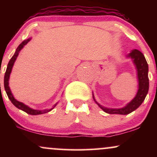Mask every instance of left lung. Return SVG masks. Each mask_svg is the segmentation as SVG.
Wrapping results in <instances>:
<instances>
[{"instance_id": "left-lung-1", "label": "left lung", "mask_w": 157, "mask_h": 157, "mask_svg": "<svg viewBox=\"0 0 157 157\" xmlns=\"http://www.w3.org/2000/svg\"><path fill=\"white\" fill-rule=\"evenodd\" d=\"M128 57H131L133 60V62L136 66V71H137V78L139 82V89L136 96L131 101L128 103L125 107L121 109H108L97 102L95 99L94 98V101L100 106V108L103 110L104 111L110 114H128L139 108L142 102L145 100L149 89V79H148V65L147 61L144 57L143 54L137 49L132 50Z\"/></svg>"}]
</instances>
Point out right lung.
<instances>
[{
  "mask_svg": "<svg viewBox=\"0 0 157 157\" xmlns=\"http://www.w3.org/2000/svg\"><path fill=\"white\" fill-rule=\"evenodd\" d=\"M30 40H31V38L25 40H23V42L19 45L18 47H17V49H16L15 53L14 54L13 56H12V57L10 59V62H9L8 65H7L6 71V72H5V75H4V89H5V91H6V92L7 96H8V97H9V99H10V101L12 102V103L13 104V105H15V107H17L18 109H21V110H22V111H25V112L29 113V114L38 115V114H42V113H47V112H48V111H52V110L53 109L56 105H57V102L55 104V105H54V107L51 109H45V110H41V111H40V110L32 109H31V108L29 107L28 105L23 104V102H19V101H17V100H15V97H14L13 95H12V91H11V90H10V86H9V80H10V76L11 71H12V67H13V65H14V63H15V62L16 59H17V56H18V54H19L20 51L22 49V48H23V46H24L25 45L28 44V42H29Z\"/></svg>",
  "mask_w": 157,
  "mask_h": 157,
  "instance_id": "1",
  "label": "right lung"
}]
</instances>
